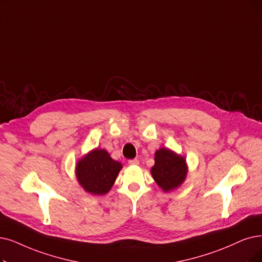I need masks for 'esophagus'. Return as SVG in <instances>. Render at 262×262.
Here are the masks:
<instances>
[{
    "mask_svg": "<svg viewBox=\"0 0 262 262\" xmlns=\"http://www.w3.org/2000/svg\"><path fill=\"white\" fill-rule=\"evenodd\" d=\"M128 163H129L130 165H139L140 161H139L138 159H131V160L128 161Z\"/></svg>",
    "mask_w": 262,
    "mask_h": 262,
    "instance_id": "esophagus-1",
    "label": "esophagus"
}]
</instances>
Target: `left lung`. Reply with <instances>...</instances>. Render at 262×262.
Wrapping results in <instances>:
<instances>
[{
  "label": "left lung",
  "instance_id": "obj_1",
  "mask_svg": "<svg viewBox=\"0 0 262 262\" xmlns=\"http://www.w3.org/2000/svg\"><path fill=\"white\" fill-rule=\"evenodd\" d=\"M186 174L187 165L182 156L167 148H160L156 151L151 175L164 191H170L179 187L184 182Z\"/></svg>",
  "mask_w": 262,
  "mask_h": 262
}]
</instances>
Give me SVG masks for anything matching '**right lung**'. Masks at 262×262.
<instances>
[{
  "label": "right lung",
  "instance_id": "right-lung-1",
  "mask_svg": "<svg viewBox=\"0 0 262 262\" xmlns=\"http://www.w3.org/2000/svg\"><path fill=\"white\" fill-rule=\"evenodd\" d=\"M121 167V163L113 160L106 150L95 149L77 163L76 176L87 192L105 194L116 181Z\"/></svg>",
  "mask_w": 262,
  "mask_h": 262
}]
</instances>
